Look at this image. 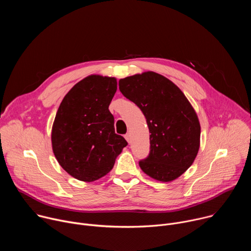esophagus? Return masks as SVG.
Returning a JSON list of instances; mask_svg holds the SVG:
<instances>
[{
    "label": "esophagus",
    "instance_id": "1",
    "mask_svg": "<svg viewBox=\"0 0 251 251\" xmlns=\"http://www.w3.org/2000/svg\"><path fill=\"white\" fill-rule=\"evenodd\" d=\"M124 137H125V139L127 140V142H128V143H130V142H131V135H130L129 133H127Z\"/></svg>",
    "mask_w": 251,
    "mask_h": 251
}]
</instances>
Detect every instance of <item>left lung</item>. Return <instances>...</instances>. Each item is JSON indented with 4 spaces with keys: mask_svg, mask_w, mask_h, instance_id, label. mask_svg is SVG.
I'll use <instances>...</instances> for the list:
<instances>
[{
    "mask_svg": "<svg viewBox=\"0 0 251 251\" xmlns=\"http://www.w3.org/2000/svg\"><path fill=\"white\" fill-rule=\"evenodd\" d=\"M121 93L146 117L150 154L139 162L146 175L172 182L194 163L201 139V125L183 91L167 77L146 71L119 80Z\"/></svg>",
    "mask_w": 251,
    "mask_h": 251,
    "instance_id": "obj_1",
    "label": "left lung"
}]
</instances>
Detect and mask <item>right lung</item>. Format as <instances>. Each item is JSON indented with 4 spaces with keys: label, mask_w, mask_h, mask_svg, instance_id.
Masks as SVG:
<instances>
[{
    "label": "right lung",
    "mask_w": 251,
    "mask_h": 251,
    "mask_svg": "<svg viewBox=\"0 0 251 251\" xmlns=\"http://www.w3.org/2000/svg\"><path fill=\"white\" fill-rule=\"evenodd\" d=\"M117 90L115 77L89 75L62 99L52 129L53 154L70 176L93 182L108 174L127 141L114 130L110 102Z\"/></svg>",
    "instance_id": "right-lung-1"
}]
</instances>
